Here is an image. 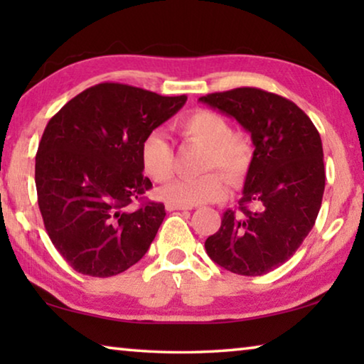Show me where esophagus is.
Segmentation results:
<instances>
[{"label":"esophagus","instance_id":"obj_1","mask_svg":"<svg viewBox=\"0 0 364 364\" xmlns=\"http://www.w3.org/2000/svg\"><path fill=\"white\" fill-rule=\"evenodd\" d=\"M165 208H167L168 212H173V210H191V207H183V205L170 204V202H167V204H165Z\"/></svg>","mask_w":364,"mask_h":364}]
</instances>
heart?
<instances>
[{
  "mask_svg": "<svg viewBox=\"0 0 364 364\" xmlns=\"http://www.w3.org/2000/svg\"><path fill=\"white\" fill-rule=\"evenodd\" d=\"M181 134L189 141L207 146L204 170H221L232 181H239L247 171L252 144L242 133L231 132L223 115L210 109H197L178 122ZM141 167L156 183H167L175 173V152L164 133L152 132L141 144ZM230 193L220 171H208L199 178L178 180L160 191L170 204L194 207L223 200Z\"/></svg>",
  "mask_w": 364,
  "mask_h": 364,
  "instance_id": "1",
  "label": "heart"
}]
</instances>
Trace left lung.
<instances>
[{
	"instance_id": "left-lung-1",
	"label": "left lung",
	"mask_w": 364,
	"mask_h": 364,
	"mask_svg": "<svg viewBox=\"0 0 364 364\" xmlns=\"http://www.w3.org/2000/svg\"><path fill=\"white\" fill-rule=\"evenodd\" d=\"M199 101L236 119L255 146L239 212L223 213L207 255L231 273L267 274L295 254L316 221L326 183L321 136L299 106L268 91L244 86Z\"/></svg>"
}]
</instances>
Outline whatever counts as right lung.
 I'll return each mask as SVG.
<instances>
[{"label": "right lung", "instance_id": "right-lung-1", "mask_svg": "<svg viewBox=\"0 0 364 364\" xmlns=\"http://www.w3.org/2000/svg\"><path fill=\"white\" fill-rule=\"evenodd\" d=\"M186 100L100 83L48 122L35 159L38 207L54 247L78 273L115 276L149 249L165 205L144 200L152 183L141 144ZM134 200L141 204L130 211Z\"/></svg>", "mask_w": 364, "mask_h": 364}]
</instances>
